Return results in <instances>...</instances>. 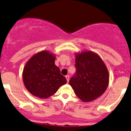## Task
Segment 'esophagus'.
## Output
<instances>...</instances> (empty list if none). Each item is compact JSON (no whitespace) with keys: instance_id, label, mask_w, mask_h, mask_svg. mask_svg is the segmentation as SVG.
Here are the masks:
<instances>
[{"instance_id":"34e87169","label":"esophagus","mask_w":131,"mask_h":131,"mask_svg":"<svg viewBox=\"0 0 131 131\" xmlns=\"http://www.w3.org/2000/svg\"><path fill=\"white\" fill-rule=\"evenodd\" d=\"M65 78H66V79H67V81H69V80H70V77H69L68 75H67V76H65Z\"/></svg>"}]
</instances>
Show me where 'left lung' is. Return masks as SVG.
Here are the masks:
<instances>
[{
    "instance_id": "obj_1",
    "label": "left lung",
    "mask_w": 131,
    "mask_h": 131,
    "mask_svg": "<svg viewBox=\"0 0 131 131\" xmlns=\"http://www.w3.org/2000/svg\"><path fill=\"white\" fill-rule=\"evenodd\" d=\"M75 63L77 73L70 84L82 101L96 100L109 84L110 74L105 63L97 53L89 50L76 53Z\"/></svg>"
}]
</instances>
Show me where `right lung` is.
<instances>
[{"label": "right lung", "instance_id": "obj_1", "mask_svg": "<svg viewBox=\"0 0 131 131\" xmlns=\"http://www.w3.org/2000/svg\"><path fill=\"white\" fill-rule=\"evenodd\" d=\"M55 54L43 50L34 54L26 63L22 78L24 84L30 94L46 99L53 95L59 88L67 83L55 65Z\"/></svg>", "mask_w": 131, "mask_h": 131}]
</instances>
